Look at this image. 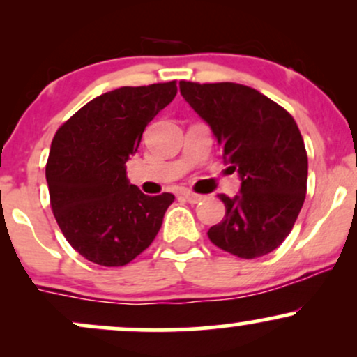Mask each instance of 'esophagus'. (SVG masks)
I'll list each match as a JSON object with an SVG mask.
<instances>
[{"instance_id": "esophagus-1", "label": "esophagus", "mask_w": 357, "mask_h": 357, "mask_svg": "<svg viewBox=\"0 0 357 357\" xmlns=\"http://www.w3.org/2000/svg\"><path fill=\"white\" fill-rule=\"evenodd\" d=\"M181 196L184 199H186L188 203H191V204H196V203L203 202V199H204V196L196 195V192H191V191H183Z\"/></svg>"}]
</instances>
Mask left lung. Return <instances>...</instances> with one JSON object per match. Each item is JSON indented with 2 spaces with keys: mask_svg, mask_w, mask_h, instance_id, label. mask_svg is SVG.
<instances>
[{
  "mask_svg": "<svg viewBox=\"0 0 357 357\" xmlns=\"http://www.w3.org/2000/svg\"><path fill=\"white\" fill-rule=\"evenodd\" d=\"M179 90L211 127L225 162L241 181L236 196L220 195L227 211L208 236L240 258L273 252L292 231L305 199L307 153L296 121L247 85L183 80Z\"/></svg>",
  "mask_w": 357,
  "mask_h": 357,
  "instance_id": "left-lung-1",
  "label": "left lung"
}]
</instances>
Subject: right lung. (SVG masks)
<instances>
[{"instance_id": "obj_1", "label": "right lung", "mask_w": 357, "mask_h": 357, "mask_svg": "<svg viewBox=\"0 0 357 357\" xmlns=\"http://www.w3.org/2000/svg\"><path fill=\"white\" fill-rule=\"evenodd\" d=\"M176 82L121 87L96 97L56 130L47 162L50 204L82 257L122 267L153 243L171 192L147 196L127 179L146 126L176 97Z\"/></svg>"}]
</instances>
